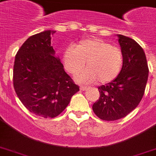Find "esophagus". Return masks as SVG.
Returning a JSON list of instances; mask_svg holds the SVG:
<instances>
[{"label": "esophagus", "instance_id": "1", "mask_svg": "<svg viewBox=\"0 0 156 156\" xmlns=\"http://www.w3.org/2000/svg\"><path fill=\"white\" fill-rule=\"evenodd\" d=\"M87 89V87H80V90H83H83H86Z\"/></svg>", "mask_w": 156, "mask_h": 156}]
</instances>
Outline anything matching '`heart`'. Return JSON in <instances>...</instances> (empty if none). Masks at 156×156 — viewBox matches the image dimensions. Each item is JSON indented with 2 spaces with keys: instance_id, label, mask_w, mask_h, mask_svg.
I'll use <instances>...</instances> for the list:
<instances>
[{
  "instance_id": "heart-1",
  "label": "heart",
  "mask_w": 156,
  "mask_h": 156,
  "mask_svg": "<svg viewBox=\"0 0 156 156\" xmlns=\"http://www.w3.org/2000/svg\"><path fill=\"white\" fill-rule=\"evenodd\" d=\"M64 67L75 76L86 66L87 69L79 74L76 80L88 84L99 81L105 84L116 79L123 66V54L120 48L101 39L81 40L75 48H67L62 56Z\"/></svg>"
}]
</instances>
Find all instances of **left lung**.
Listing matches in <instances>:
<instances>
[{"mask_svg":"<svg viewBox=\"0 0 156 156\" xmlns=\"http://www.w3.org/2000/svg\"><path fill=\"white\" fill-rule=\"evenodd\" d=\"M123 54V66L118 77L98 87L100 98L92 109L104 121L123 118L140 103L148 78L147 61L140 45L131 38L117 35Z\"/></svg>","mask_w":156,"mask_h":156,"instance_id":"8db88e82","label":"left lung"}]
</instances>
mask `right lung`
<instances>
[{
    "mask_svg": "<svg viewBox=\"0 0 156 156\" xmlns=\"http://www.w3.org/2000/svg\"><path fill=\"white\" fill-rule=\"evenodd\" d=\"M47 30L26 40L15 56L13 87L18 99L32 113L44 118L58 116L79 90L66 73Z\"/></svg>",
    "mask_w": 156,
    "mask_h": 156,
    "instance_id": "add662e5",
    "label": "right lung"
}]
</instances>
